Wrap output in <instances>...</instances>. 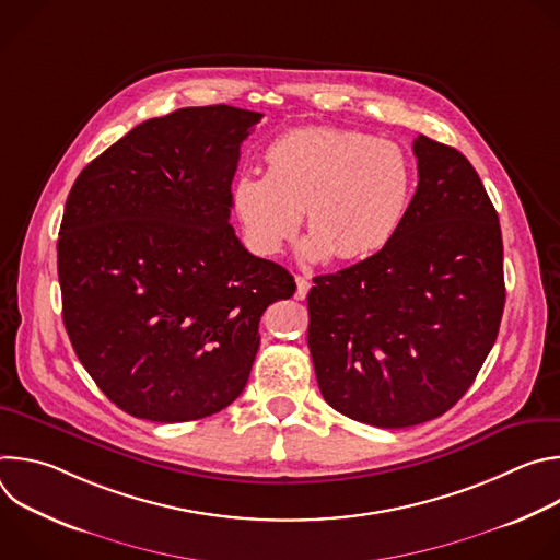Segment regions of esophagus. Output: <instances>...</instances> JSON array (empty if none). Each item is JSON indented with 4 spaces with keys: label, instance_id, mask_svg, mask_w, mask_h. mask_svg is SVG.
Segmentation results:
<instances>
[{
    "label": "esophagus",
    "instance_id": "1",
    "mask_svg": "<svg viewBox=\"0 0 560 560\" xmlns=\"http://www.w3.org/2000/svg\"><path fill=\"white\" fill-rule=\"evenodd\" d=\"M294 281H296V299H305V294H307V290H310V279L299 275Z\"/></svg>",
    "mask_w": 560,
    "mask_h": 560
}]
</instances>
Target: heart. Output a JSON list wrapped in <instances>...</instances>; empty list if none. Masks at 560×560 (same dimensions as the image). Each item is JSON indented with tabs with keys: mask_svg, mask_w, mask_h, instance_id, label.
Returning a JSON list of instances; mask_svg holds the SVG:
<instances>
[{
	"mask_svg": "<svg viewBox=\"0 0 560 560\" xmlns=\"http://www.w3.org/2000/svg\"><path fill=\"white\" fill-rule=\"evenodd\" d=\"M266 175L244 171L230 188L244 242L259 257L283 250L303 212L307 261L370 259L401 232L417 195L408 150L357 130H288L266 148Z\"/></svg>",
	"mask_w": 560,
	"mask_h": 560,
	"instance_id": "b5f03b06",
	"label": "heart"
}]
</instances>
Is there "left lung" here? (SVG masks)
<instances>
[{
	"instance_id": "1",
	"label": "left lung",
	"mask_w": 560,
	"mask_h": 560,
	"mask_svg": "<svg viewBox=\"0 0 560 560\" xmlns=\"http://www.w3.org/2000/svg\"><path fill=\"white\" fill-rule=\"evenodd\" d=\"M406 225L370 259L314 277L318 389L337 412L398 430L445 415L488 359L505 307L499 214L467 159L419 135Z\"/></svg>"
}]
</instances>
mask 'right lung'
<instances>
[{"instance_id": "add662e5", "label": "right lung", "mask_w": 560, "mask_h": 560, "mask_svg": "<svg viewBox=\"0 0 560 560\" xmlns=\"http://www.w3.org/2000/svg\"><path fill=\"white\" fill-rule=\"evenodd\" d=\"M261 113L182 108L135 126L79 173L57 242L63 326L130 417L184 423L244 392L266 307L292 275L230 225L238 148Z\"/></svg>"}]
</instances>
